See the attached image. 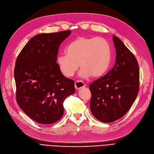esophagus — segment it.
<instances>
[{
	"instance_id": "obj_1",
	"label": "esophagus",
	"mask_w": 154,
	"mask_h": 154,
	"mask_svg": "<svg viewBox=\"0 0 154 154\" xmlns=\"http://www.w3.org/2000/svg\"><path fill=\"white\" fill-rule=\"evenodd\" d=\"M85 86V84H84L82 81L78 80L75 82V88L76 90H80Z\"/></svg>"
}]
</instances>
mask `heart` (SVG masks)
I'll return each mask as SVG.
<instances>
[{"instance_id":"heart-1","label":"heart","mask_w":154,"mask_h":154,"mask_svg":"<svg viewBox=\"0 0 154 154\" xmlns=\"http://www.w3.org/2000/svg\"><path fill=\"white\" fill-rule=\"evenodd\" d=\"M66 52L56 58L59 70L66 77L72 76L80 66L81 78H100L108 71L112 60L111 46L100 37L78 38L67 46Z\"/></svg>"}]
</instances>
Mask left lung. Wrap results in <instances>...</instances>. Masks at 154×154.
Here are the masks:
<instances>
[{
  "instance_id": "obj_1",
  "label": "left lung",
  "mask_w": 154,
  "mask_h": 154,
  "mask_svg": "<svg viewBox=\"0 0 154 154\" xmlns=\"http://www.w3.org/2000/svg\"><path fill=\"white\" fill-rule=\"evenodd\" d=\"M116 63L109 72L90 84V110L97 120L110 123L123 117L139 90L137 61L122 40L114 35Z\"/></svg>"
}]
</instances>
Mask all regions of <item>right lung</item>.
I'll list each match as a JSON object with an SVG mask.
<instances>
[{"mask_svg":"<svg viewBox=\"0 0 154 154\" xmlns=\"http://www.w3.org/2000/svg\"><path fill=\"white\" fill-rule=\"evenodd\" d=\"M70 30L43 33L32 38L20 52L14 68L17 101L38 123L51 124L64 114L63 102L75 92L74 82L56 64L58 48Z\"/></svg>","mask_w":154,"mask_h":154,"instance_id":"1","label":"right lung"}]
</instances>
